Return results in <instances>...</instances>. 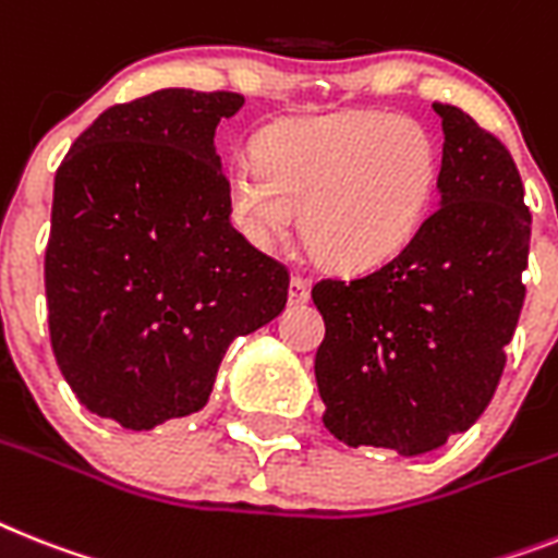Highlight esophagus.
<instances>
[{
  "label": "esophagus",
  "instance_id": "obj_1",
  "mask_svg": "<svg viewBox=\"0 0 558 558\" xmlns=\"http://www.w3.org/2000/svg\"><path fill=\"white\" fill-rule=\"evenodd\" d=\"M288 299H290V305H305L307 299H311V284H307V279H302L299 274L290 276Z\"/></svg>",
  "mask_w": 558,
  "mask_h": 558
}]
</instances>
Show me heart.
<instances>
[{"mask_svg":"<svg viewBox=\"0 0 558 558\" xmlns=\"http://www.w3.org/2000/svg\"><path fill=\"white\" fill-rule=\"evenodd\" d=\"M439 154L413 119L351 110L270 128L259 159H239L228 177L233 222L256 245L293 228L333 268L365 270L411 245L434 207Z\"/></svg>","mask_w":558,"mask_h":558,"instance_id":"1","label":"heart"}]
</instances>
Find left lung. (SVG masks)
<instances>
[{"mask_svg":"<svg viewBox=\"0 0 558 558\" xmlns=\"http://www.w3.org/2000/svg\"><path fill=\"white\" fill-rule=\"evenodd\" d=\"M441 117V205L402 253L325 276L316 381L325 427L351 448L418 456L476 422L496 393L524 305L531 207L499 136L462 108Z\"/></svg>","mask_w":558,"mask_h":558,"instance_id":"left-lung-1","label":"left lung"}]
</instances>
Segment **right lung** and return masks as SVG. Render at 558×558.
Segmentation results:
<instances>
[{"mask_svg":"<svg viewBox=\"0 0 558 558\" xmlns=\"http://www.w3.org/2000/svg\"><path fill=\"white\" fill-rule=\"evenodd\" d=\"M242 105L187 87L113 105L53 179L50 348L87 411L128 430L205 408L228 344L288 302V268L230 225L214 133Z\"/></svg>","mask_w":558,"mask_h":558,"instance_id":"1","label":"right lung"}]
</instances>
